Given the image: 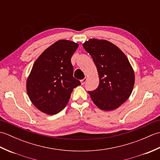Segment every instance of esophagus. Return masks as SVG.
I'll use <instances>...</instances> for the list:
<instances>
[{
    "label": "esophagus",
    "mask_w": 160,
    "mask_h": 160,
    "mask_svg": "<svg viewBox=\"0 0 160 160\" xmlns=\"http://www.w3.org/2000/svg\"><path fill=\"white\" fill-rule=\"evenodd\" d=\"M87 78H84V79H82V80H80V82H81V84H84V83H85L87 82Z\"/></svg>",
    "instance_id": "esophagus-1"
}]
</instances>
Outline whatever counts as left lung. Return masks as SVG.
Instances as JSON below:
<instances>
[{
	"mask_svg": "<svg viewBox=\"0 0 160 160\" xmlns=\"http://www.w3.org/2000/svg\"><path fill=\"white\" fill-rule=\"evenodd\" d=\"M83 47L92 57L99 76V86L89 91L93 103L101 110L116 109L125 102L133 89L135 73L123 52L107 40L91 38Z\"/></svg>",
	"mask_w": 160,
	"mask_h": 160,
	"instance_id": "left-lung-1",
	"label": "left lung"
}]
</instances>
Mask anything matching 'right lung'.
Returning <instances> with one entry per match:
<instances>
[{"label":"right lung","mask_w":160,"mask_h":160,"mask_svg":"<svg viewBox=\"0 0 160 160\" xmlns=\"http://www.w3.org/2000/svg\"><path fill=\"white\" fill-rule=\"evenodd\" d=\"M78 44L60 40L49 46L33 63L26 82L32 104L44 113L57 114L66 107L80 82L73 76L71 56Z\"/></svg>","instance_id":"obj_1"}]
</instances>
